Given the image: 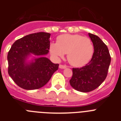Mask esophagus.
I'll use <instances>...</instances> for the list:
<instances>
[{"label": "esophagus", "instance_id": "34e87169", "mask_svg": "<svg viewBox=\"0 0 121 121\" xmlns=\"http://www.w3.org/2000/svg\"><path fill=\"white\" fill-rule=\"evenodd\" d=\"M59 68H62V69H64V68H67V65H62V64H60V65H59Z\"/></svg>", "mask_w": 121, "mask_h": 121}]
</instances>
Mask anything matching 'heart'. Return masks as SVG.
Wrapping results in <instances>:
<instances>
[{"label": "heart", "mask_w": 121, "mask_h": 121, "mask_svg": "<svg viewBox=\"0 0 121 121\" xmlns=\"http://www.w3.org/2000/svg\"><path fill=\"white\" fill-rule=\"evenodd\" d=\"M50 53L55 58L67 53V59L73 66L81 67L89 62L93 54L92 41L80 35L65 34L57 38V43L50 44Z\"/></svg>", "instance_id": "b5f03b06"}]
</instances>
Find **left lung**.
<instances>
[{
  "label": "left lung",
  "instance_id": "8db88e82",
  "mask_svg": "<svg viewBox=\"0 0 121 121\" xmlns=\"http://www.w3.org/2000/svg\"><path fill=\"white\" fill-rule=\"evenodd\" d=\"M94 46L90 61L81 68H73L70 84L81 92H90L97 88L107 78L111 56L107 47L98 36L88 33Z\"/></svg>",
  "mask_w": 121,
  "mask_h": 121
}]
</instances>
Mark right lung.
Returning <instances> with one entry per match:
<instances>
[{"instance_id":"1","label":"right lung","mask_w":121,"mask_h":121,"mask_svg":"<svg viewBox=\"0 0 121 121\" xmlns=\"http://www.w3.org/2000/svg\"><path fill=\"white\" fill-rule=\"evenodd\" d=\"M50 35L45 32L26 35L15 42L8 51V74L21 88L39 89L44 86L58 70V64H53L42 56L49 52ZM30 54L39 57L27 64L25 60Z\"/></svg>"}]
</instances>
